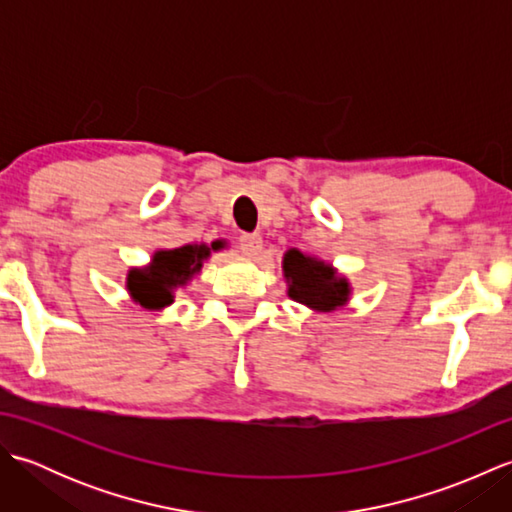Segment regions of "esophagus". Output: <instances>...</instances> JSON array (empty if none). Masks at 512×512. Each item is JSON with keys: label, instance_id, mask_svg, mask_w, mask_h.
I'll return each instance as SVG.
<instances>
[{"label": "esophagus", "instance_id": "1", "mask_svg": "<svg viewBox=\"0 0 512 512\" xmlns=\"http://www.w3.org/2000/svg\"><path fill=\"white\" fill-rule=\"evenodd\" d=\"M262 246H264V239L257 233H244L239 237V248H242V253L248 257H255L262 253Z\"/></svg>", "mask_w": 512, "mask_h": 512}]
</instances>
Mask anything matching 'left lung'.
I'll return each instance as SVG.
<instances>
[{
	"label": "left lung",
	"mask_w": 512,
	"mask_h": 512,
	"mask_svg": "<svg viewBox=\"0 0 512 512\" xmlns=\"http://www.w3.org/2000/svg\"><path fill=\"white\" fill-rule=\"evenodd\" d=\"M281 268H284L288 284V297L310 310L334 312L350 301V281L336 273V268L325 264L323 259L303 255L301 250L290 248L284 255Z\"/></svg>",
	"instance_id": "left-lung-1"
}]
</instances>
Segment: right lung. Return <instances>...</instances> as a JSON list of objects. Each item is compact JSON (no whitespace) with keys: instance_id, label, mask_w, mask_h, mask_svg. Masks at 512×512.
<instances>
[{"instance_id":"obj_1","label":"right lung","mask_w":512,"mask_h":512,"mask_svg":"<svg viewBox=\"0 0 512 512\" xmlns=\"http://www.w3.org/2000/svg\"><path fill=\"white\" fill-rule=\"evenodd\" d=\"M220 248V242L184 244L171 250H156L151 262L143 268H129L127 292L138 306L147 310H162L173 303V292L187 286L202 270V264L211 257V250Z\"/></svg>"}]
</instances>
